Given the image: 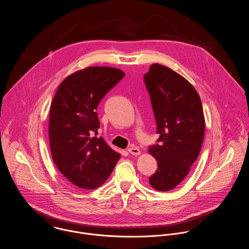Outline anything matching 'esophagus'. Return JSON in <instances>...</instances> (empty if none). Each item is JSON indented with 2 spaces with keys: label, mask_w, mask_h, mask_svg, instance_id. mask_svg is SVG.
<instances>
[{
  "label": "esophagus",
  "mask_w": 249,
  "mask_h": 249,
  "mask_svg": "<svg viewBox=\"0 0 249 249\" xmlns=\"http://www.w3.org/2000/svg\"><path fill=\"white\" fill-rule=\"evenodd\" d=\"M128 152L131 154V155H133V156H138V155H140V150L137 148V147H130L129 149H128Z\"/></svg>",
  "instance_id": "obj_1"
}]
</instances>
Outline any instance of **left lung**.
<instances>
[{
    "mask_svg": "<svg viewBox=\"0 0 249 249\" xmlns=\"http://www.w3.org/2000/svg\"><path fill=\"white\" fill-rule=\"evenodd\" d=\"M157 123V143L149 147L158 169L149 178L158 191H170L187 176L204 136V115L193 86L171 69L153 64L144 74Z\"/></svg>",
    "mask_w": 249,
    "mask_h": 249,
    "instance_id": "left-lung-1",
    "label": "left lung"
}]
</instances>
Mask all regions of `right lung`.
Segmentation results:
<instances>
[{"label":"right lung","instance_id":"right-lung-1","mask_svg":"<svg viewBox=\"0 0 249 249\" xmlns=\"http://www.w3.org/2000/svg\"><path fill=\"white\" fill-rule=\"evenodd\" d=\"M125 73L114 68L89 67L59 85L50 111L49 138L53 161L71 183L83 189L101 186L120 155L103 138L97 106Z\"/></svg>","mask_w":249,"mask_h":249}]
</instances>
